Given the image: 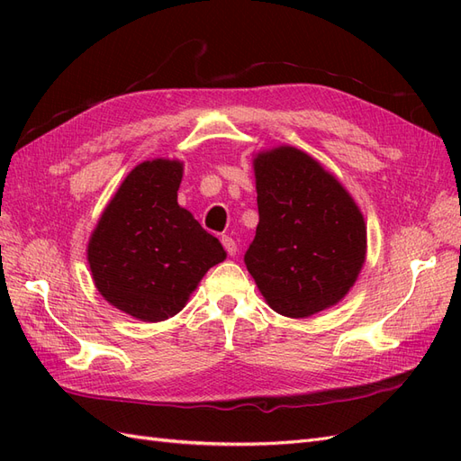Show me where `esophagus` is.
I'll return each instance as SVG.
<instances>
[{
  "mask_svg": "<svg viewBox=\"0 0 461 461\" xmlns=\"http://www.w3.org/2000/svg\"><path fill=\"white\" fill-rule=\"evenodd\" d=\"M221 244L225 246V249H227V254H229V256H236V242L230 239V236L222 234V236H221Z\"/></svg>",
  "mask_w": 461,
  "mask_h": 461,
  "instance_id": "34e87169",
  "label": "esophagus"
}]
</instances>
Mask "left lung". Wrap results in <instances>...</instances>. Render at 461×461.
<instances>
[{"instance_id":"obj_1","label":"left lung","mask_w":461,"mask_h":461,"mask_svg":"<svg viewBox=\"0 0 461 461\" xmlns=\"http://www.w3.org/2000/svg\"><path fill=\"white\" fill-rule=\"evenodd\" d=\"M259 222L244 256L265 302L305 319L337 305L367 254V225L340 180L294 146L254 158Z\"/></svg>"}]
</instances>
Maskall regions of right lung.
I'll use <instances>...</instances> for the list:
<instances>
[{"mask_svg":"<svg viewBox=\"0 0 461 461\" xmlns=\"http://www.w3.org/2000/svg\"><path fill=\"white\" fill-rule=\"evenodd\" d=\"M185 163L136 165L90 234L86 258L97 292L127 315L158 323L185 308L203 275L227 258L176 192Z\"/></svg>","mask_w":461,"mask_h":461,"instance_id":"obj_1","label":"right lung"}]
</instances>
